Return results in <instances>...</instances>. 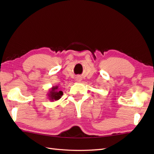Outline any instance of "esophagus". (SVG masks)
<instances>
[{"label":"esophagus","mask_w":154,"mask_h":154,"mask_svg":"<svg viewBox=\"0 0 154 154\" xmlns=\"http://www.w3.org/2000/svg\"><path fill=\"white\" fill-rule=\"evenodd\" d=\"M81 80V78L79 76H77V77H76V81H77V82H80Z\"/></svg>","instance_id":"esophagus-1"}]
</instances>
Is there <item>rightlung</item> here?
Masks as SVG:
<instances>
[{
    "label": "right lung",
    "instance_id": "right-lung-1",
    "mask_svg": "<svg viewBox=\"0 0 154 154\" xmlns=\"http://www.w3.org/2000/svg\"><path fill=\"white\" fill-rule=\"evenodd\" d=\"M62 95H63V92L58 89L57 86L52 87L48 93V99L51 101L58 100L61 99Z\"/></svg>",
    "mask_w": 154,
    "mask_h": 154
}]
</instances>
